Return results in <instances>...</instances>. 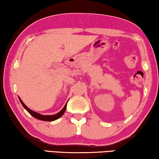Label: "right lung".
I'll return each mask as SVG.
<instances>
[{
    "mask_svg": "<svg viewBox=\"0 0 159 159\" xmlns=\"http://www.w3.org/2000/svg\"><path fill=\"white\" fill-rule=\"evenodd\" d=\"M20 101L21 104L22 105V106L24 107V108L25 110H27V112H28L30 115H31L32 117H34V118H36V119H38L40 120H43V121H47V122H52V121H54L57 119H59L61 117V116L64 115V113L66 111V105H67V102L66 103V105H64V107L63 109L60 111L59 112H58L57 114H55V115H41L39 114V113H37L36 112L33 111V110H30L29 107H27L26 106V105L25 104V103L22 102V100L20 99V98L18 97Z\"/></svg>",
    "mask_w": 159,
    "mask_h": 159,
    "instance_id": "add662e5",
    "label": "right lung"
}]
</instances>
